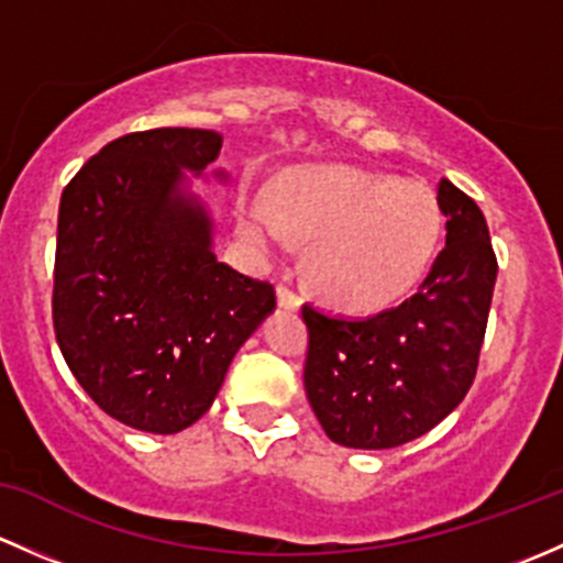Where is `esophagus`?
Segmentation results:
<instances>
[{"mask_svg":"<svg viewBox=\"0 0 563 563\" xmlns=\"http://www.w3.org/2000/svg\"><path fill=\"white\" fill-rule=\"evenodd\" d=\"M276 298H279L282 309H289V311L300 309V295L295 292L292 287H287V284H279V287H276Z\"/></svg>","mask_w":563,"mask_h":563,"instance_id":"1","label":"esophagus"}]
</instances>
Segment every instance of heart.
Wrapping results in <instances>:
<instances>
[{"mask_svg": "<svg viewBox=\"0 0 563 563\" xmlns=\"http://www.w3.org/2000/svg\"><path fill=\"white\" fill-rule=\"evenodd\" d=\"M246 239L260 252H284L292 235L311 241L306 268L330 303L371 311L407 295L442 233L437 197L357 167H306L274 197L252 202Z\"/></svg>", "mask_w": 563, "mask_h": 563, "instance_id": "obj_1", "label": "heart"}]
</instances>
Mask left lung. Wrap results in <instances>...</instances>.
<instances>
[{
    "label": "left lung",
    "instance_id": "left-lung-1",
    "mask_svg": "<svg viewBox=\"0 0 563 563\" xmlns=\"http://www.w3.org/2000/svg\"><path fill=\"white\" fill-rule=\"evenodd\" d=\"M437 202L448 217L444 249L401 306L361 320L303 306L306 396L335 444H407L439 426L472 387L498 265L477 202L448 178Z\"/></svg>",
    "mask_w": 563,
    "mask_h": 563
}]
</instances>
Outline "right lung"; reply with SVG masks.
Masks as SVG:
<instances>
[{"instance_id": "obj_1", "label": "right lung", "mask_w": 563, "mask_h": 563, "mask_svg": "<svg viewBox=\"0 0 563 563\" xmlns=\"http://www.w3.org/2000/svg\"><path fill=\"white\" fill-rule=\"evenodd\" d=\"M219 152L213 130L130 132L62 192L56 341L91 401L137 431L200 420L235 352L276 309L274 284L219 263L211 217L187 189L184 170L202 176Z\"/></svg>"}]
</instances>
